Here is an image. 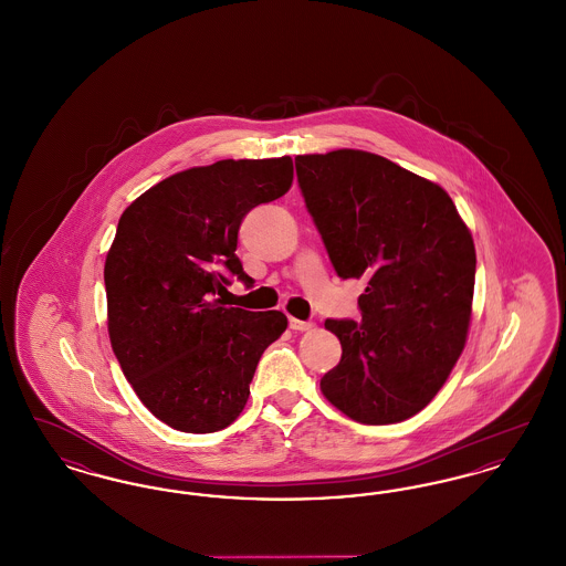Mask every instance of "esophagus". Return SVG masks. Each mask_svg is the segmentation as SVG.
<instances>
[{"label": "esophagus", "instance_id": "obj_1", "mask_svg": "<svg viewBox=\"0 0 566 566\" xmlns=\"http://www.w3.org/2000/svg\"><path fill=\"white\" fill-rule=\"evenodd\" d=\"M289 324H291V328H293V331H298V333H303V331H312V328H314V323H312V321H296V318H291Z\"/></svg>", "mask_w": 566, "mask_h": 566}]
</instances>
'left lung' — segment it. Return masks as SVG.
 Masks as SVG:
<instances>
[{
    "mask_svg": "<svg viewBox=\"0 0 566 566\" xmlns=\"http://www.w3.org/2000/svg\"><path fill=\"white\" fill-rule=\"evenodd\" d=\"M295 167L337 275L367 282L360 323H324L342 360L321 390L356 422L407 420L431 403L464 348L473 238L446 190L379 155L344 148L298 155Z\"/></svg>",
    "mask_w": 566,
    "mask_h": 566,
    "instance_id": "1",
    "label": "left lung"
}]
</instances>
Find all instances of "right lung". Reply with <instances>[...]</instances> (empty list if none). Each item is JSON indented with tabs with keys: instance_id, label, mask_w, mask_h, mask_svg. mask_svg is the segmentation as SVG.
Segmentation results:
<instances>
[{
	"instance_id": "1",
	"label": "right lung",
	"mask_w": 566,
	"mask_h": 566,
	"mask_svg": "<svg viewBox=\"0 0 566 566\" xmlns=\"http://www.w3.org/2000/svg\"><path fill=\"white\" fill-rule=\"evenodd\" d=\"M293 185V159H224L165 178L118 220L104 282L112 350L167 427L214 432L242 413L256 365L289 326L282 312L224 307L243 216Z\"/></svg>"
}]
</instances>
